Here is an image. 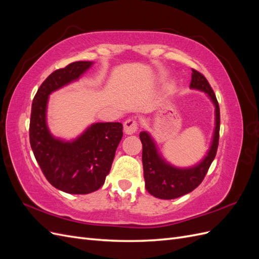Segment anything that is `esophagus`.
<instances>
[{"label":"esophagus","mask_w":259,"mask_h":259,"mask_svg":"<svg viewBox=\"0 0 259 259\" xmlns=\"http://www.w3.org/2000/svg\"><path fill=\"white\" fill-rule=\"evenodd\" d=\"M137 122L134 119H128L124 122V132L125 134L133 135L137 132Z\"/></svg>","instance_id":"esophagus-1"}]
</instances>
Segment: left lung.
I'll list each match as a JSON object with an SVG mask.
<instances>
[{
    "instance_id": "1",
    "label": "left lung",
    "mask_w": 259,
    "mask_h": 259,
    "mask_svg": "<svg viewBox=\"0 0 259 259\" xmlns=\"http://www.w3.org/2000/svg\"><path fill=\"white\" fill-rule=\"evenodd\" d=\"M190 89L199 90L207 94L215 106V130L213 140L207 154L197 165L179 168L170 165L159 153L154 140L147 132L139 134L143 144V166L147 191L155 198L171 200L182 197L194 190L204 179L211 162L214 161L218 148L219 127H221V112L214 91L211 90L205 76L192 69Z\"/></svg>"
}]
</instances>
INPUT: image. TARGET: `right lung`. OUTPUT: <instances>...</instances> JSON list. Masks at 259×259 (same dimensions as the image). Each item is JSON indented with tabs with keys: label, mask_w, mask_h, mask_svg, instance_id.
<instances>
[{
	"label": "right lung",
	"mask_w": 259,
	"mask_h": 259,
	"mask_svg": "<svg viewBox=\"0 0 259 259\" xmlns=\"http://www.w3.org/2000/svg\"><path fill=\"white\" fill-rule=\"evenodd\" d=\"M92 61H75L50 74L41 84L31 108L29 137L35 160L49 183L71 194H88L104 185L123 136L119 122L94 123L77 138L54 137L46 123L49 96L76 81Z\"/></svg>",
	"instance_id": "right-lung-1"
}]
</instances>
